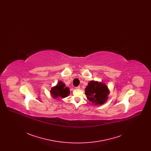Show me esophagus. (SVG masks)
I'll return each instance as SVG.
<instances>
[{
  "label": "esophagus",
  "instance_id": "1",
  "mask_svg": "<svg viewBox=\"0 0 151 151\" xmlns=\"http://www.w3.org/2000/svg\"><path fill=\"white\" fill-rule=\"evenodd\" d=\"M80 88V86H76V89H79Z\"/></svg>",
  "mask_w": 151,
  "mask_h": 151
}]
</instances>
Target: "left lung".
I'll return each instance as SVG.
<instances>
[{
	"mask_svg": "<svg viewBox=\"0 0 151 151\" xmlns=\"http://www.w3.org/2000/svg\"><path fill=\"white\" fill-rule=\"evenodd\" d=\"M109 93L108 87L105 83L91 81L86 88L87 99L95 105L103 104L108 99Z\"/></svg>",
	"mask_w": 151,
	"mask_h": 151,
	"instance_id": "8db88e82",
	"label": "left lung"
}]
</instances>
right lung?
Here are the masks:
<instances>
[{
    "label": "right lung",
    "mask_w": 151,
    "mask_h": 151,
    "mask_svg": "<svg viewBox=\"0 0 151 151\" xmlns=\"http://www.w3.org/2000/svg\"><path fill=\"white\" fill-rule=\"evenodd\" d=\"M51 94L54 99L65 98L70 94V89L65 87V84L62 81H59L57 86L52 88L50 91Z\"/></svg>",
    "instance_id": "right-lung-1"
}]
</instances>
